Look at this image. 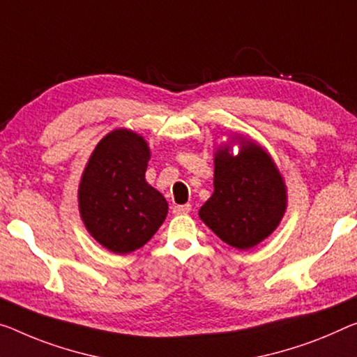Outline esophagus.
I'll use <instances>...</instances> for the list:
<instances>
[{"instance_id":"34e87169","label":"esophagus","mask_w":357,"mask_h":357,"mask_svg":"<svg viewBox=\"0 0 357 357\" xmlns=\"http://www.w3.org/2000/svg\"><path fill=\"white\" fill-rule=\"evenodd\" d=\"M191 211V204H175L172 212L175 215H182V213H188Z\"/></svg>"}]
</instances>
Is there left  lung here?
<instances>
[{
  "instance_id": "left-lung-1",
  "label": "left lung",
  "mask_w": 357,
  "mask_h": 357,
  "mask_svg": "<svg viewBox=\"0 0 357 357\" xmlns=\"http://www.w3.org/2000/svg\"><path fill=\"white\" fill-rule=\"evenodd\" d=\"M213 195L199 217L223 243L248 250L268 238L286 212V185L271 156L254 142L241 140L215 153Z\"/></svg>"
}]
</instances>
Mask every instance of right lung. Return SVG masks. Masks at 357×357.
<instances>
[{
  "mask_svg": "<svg viewBox=\"0 0 357 357\" xmlns=\"http://www.w3.org/2000/svg\"><path fill=\"white\" fill-rule=\"evenodd\" d=\"M150 148L132 130L98 142L84 169L78 199L87 231L114 254L140 249L167 215V201L146 183Z\"/></svg>",
  "mask_w": 357,
  "mask_h": 357,
  "instance_id": "obj_1",
  "label": "right lung"
}]
</instances>
